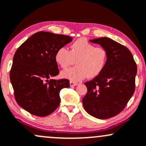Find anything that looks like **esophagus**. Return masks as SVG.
I'll return each mask as SVG.
<instances>
[{
    "instance_id": "obj_1",
    "label": "esophagus",
    "mask_w": 146,
    "mask_h": 146,
    "mask_svg": "<svg viewBox=\"0 0 146 146\" xmlns=\"http://www.w3.org/2000/svg\"><path fill=\"white\" fill-rule=\"evenodd\" d=\"M78 84V82H70V86H77Z\"/></svg>"
}]
</instances>
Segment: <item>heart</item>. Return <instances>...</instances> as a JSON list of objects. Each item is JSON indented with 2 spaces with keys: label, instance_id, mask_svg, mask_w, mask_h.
I'll use <instances>...</instances> for the list:
<instances>
[{
  "label": "heart",
  "instance_id": "1",
  "mask_svg": "<svg viewBox=\"0 0 146 146\" xmlns=\"http://www.w3.org/2000/svg\"><path fill=\"white\" fill-rule=\"evenodd\" d=\"M108 53L102 47H96L84 38L77 39L69 50L60 48L55 52V60L62 68H66L76 60V66L64 70L62 78L72 82H79L89 76L95 78L100 75L107 64Z\"/></svg>",
  "mask_w": 146,
  "mask_h": 146
}]
</instances>
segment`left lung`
Segmentation results:
<instances>
[{
	"label": "left lung",
	"instance_id": "left-lung-1",
	"mask_svg": "<svg viewBox=\"0 0 146 146\" xmlns=\"http://www.w3.org/2000/svg\"><path fill=\"white\" fill-rule=\"evenodd\" d=\"M90 41L106 49L108 59L102 73L84 83L87 93L82 98L83 106L91 116L107 119L122 111L134 94L137 64L127 47L110 38Z\"/></svg>",
	"mask_w": 146,
	"mask_h": 146
}]
</instances>
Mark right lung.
<instances>
[{
	"label": "right lung",
	"mask_w": 146,
	"mask_h": 146,
	"mask_svg": "<svg viewBox=\"0 0 146 146\" xmlns=\"http://www.w3.org/2000/svg\"><path fill=\"white\" fill-rule=\"evenodd\" d=\"M72 40L66 35L41 31L16 51L9 78L16 101L29 113L43 117L58 107L60 91L70 84L67 79H51L60 73L55 55Z\"/></svg>",
	"instance_id": "add662e5"
}]
</instances>
